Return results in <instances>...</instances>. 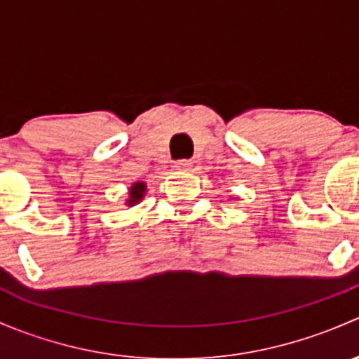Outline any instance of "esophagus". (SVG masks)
<instances>
[{
  "mask_svg": "<svg viewBox=\"0 0 359 359\" xmlns=\"http://www.w3.org/2000/svg\"><path fill=\"white\" fill-rule=\"evenodd\" d=\"M191 166H193V161H191V159H179V161H175L177 170H189Z\"/></svg>",
  "mask_w": 359,
  "mask_h": 359,
  "instance_id": "obj_1",
  "label": "esophagus"
}]
</instances>
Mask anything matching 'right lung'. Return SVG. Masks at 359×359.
Masks as SVG:
<instances>
[{
  "mask_svg": "<svg viewBox=\"0 0 359 359\" xmlns=\"http://www.w3.org/2000/svg\"><path fill=\"white\" fill-rule=\"evenodd\" d=\"M144 194H146V184L135 182L132 187H130V198H128V201H126V205L128 206L137 205V203L142 200Z\"/></svg>",
  "mask_w": 359,
  "mask_h": 359,
  "instance_id": "right-lung-1",
  "label": "right lung"
}]
</instances>
